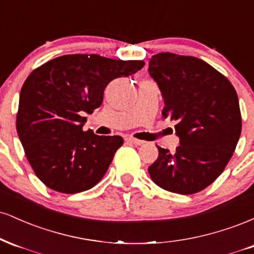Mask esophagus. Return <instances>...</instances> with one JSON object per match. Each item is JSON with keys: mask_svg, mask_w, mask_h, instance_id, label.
<instances>
[{"mask_svg": "<svg viewBox=\"0 0 254 254\" xmlns=\"http://www.w3.org/2000/svg\"><path fill=\"white\" fill-rule=\"evenodd\" d=\"M127 142H130V143L135 144V145H141L144 143V141H141V139H137V138H133V137H127Z\"/></svg>", "mask_w": 254, "mask_h": 254, "instance_id": "esophagus-1", "label": "esophagus"}]
</instances>
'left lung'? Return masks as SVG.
<instances>
[{"instance_id": "left-lung-1", "label": "left lung", "mask_w": 254, "mask_h": 254, "mask_svg": "<svg viewBox=\"0 0 254 254\" xmlns=\"http://www.w3.org/2000/svg\"><path fill=\"white\" fill-rule=\"evenodd\" d=\"M148 71L164 98L162 116L176 122L180 139L174 153L157 147L150 178L174 193L202 191L222 173L240 138L237 92L228 78L192 56L154 55Z\"/></svg>"}]
</instances>
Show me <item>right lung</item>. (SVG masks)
I'll return each instance as SVG.
<instances>
[{"label":"right lung","instance_id":"obj_1","mask_svg":"<svg viewBox=\"0 0 254 254\" xmlns=\"http://www.w3.org/2000/svg\"><path fill=\"white\" fill-rule=\"evenodd\" d=\"M143 65V61L64 55L28 75L20 92L16 131L34 173L48 188L77 193L100 182L124 141L83 131V116L103 104L111 81Z\"/></svg>","mask_w":254,"mask_h":254}]
</instances>
